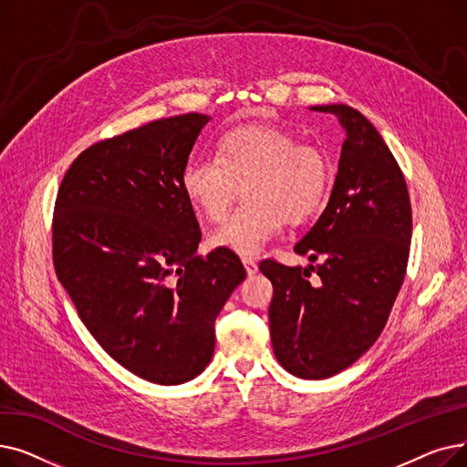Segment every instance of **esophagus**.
Listing matches in <instances>:
<instances>
[{
	"instance_id": "1",
	"label": "esophagus",
	"mask_w": 467,
	"mask_h": 467,
	"mask_svg": "<svg viewBox=\"0 0 467 467\" xmlns=\"http://www.w3.org/2000/svg\"><path fill=\"white\" fill-rule=\"evenodd\" d=\"M242 263L244 266H246V273L248 276H254L257 273V261L252 259V257H242Z\"/></svg>"
}]
</instances>
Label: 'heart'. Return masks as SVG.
<instances>
[{"label":"heart","instance_id":"1","mask_svg":"<svg viewBox=\"0 0 467 467\" xmlns=\"http://www.w3.org/2000/svg\"><path fill=\"white\" fill-rule=\"evenodd\" d=\"M331 182L333 164L322 147L266 125L227 130L215 157L191 161L182 174L187 199L212 221L227 213L244 185L246 202L210 234L213 248L238 255L259 254L284 221L299 223L316 213Z\"/></svg>","mask_w":467,"mask_h":467}]
</instances>
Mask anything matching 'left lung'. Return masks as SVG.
Listing matches in <instances>:
<instances>
[{
  "mask_svg": "<svg viewBox=\"0 0 467 467\" xmlns=\"http://www.w3.org/2000/svg\"><path fill=\"white\" fill-rule=\"evenodd\" d=\"M347 130L327 208L296 244L320 265L261 261L275 296L268 324L284 369L306 380L347 369L380 337L407 273L412 210L382 136L350 106H314ZM318 275L316 281L309 276Z\"/></svg>",
  "mask_w": 467,
  "mask_h": 467,
  "instance_id": "1",
  "label": "left lung"
}]
</instances>
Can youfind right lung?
Instances as JSON below:
<instances>
[{
  "instance_id": "1",
  "label": "right lung",
  "mask_w": 467,
  "mask_h": 467,
  "mask_svg": "<svg viewBox=\"0 0 467 467\" xmlns=\"http://www.w3.org/2000/svg\"><path fill=\"white\" fill-rule=\"evenodd\" d=\"M210 117L159 119L96 141L71 162L53 213L55 273L90 335L125 369L162 386L201 375L213 322L246 268L202 238L182 187Z\"/></svg>"
}]
</instances>
